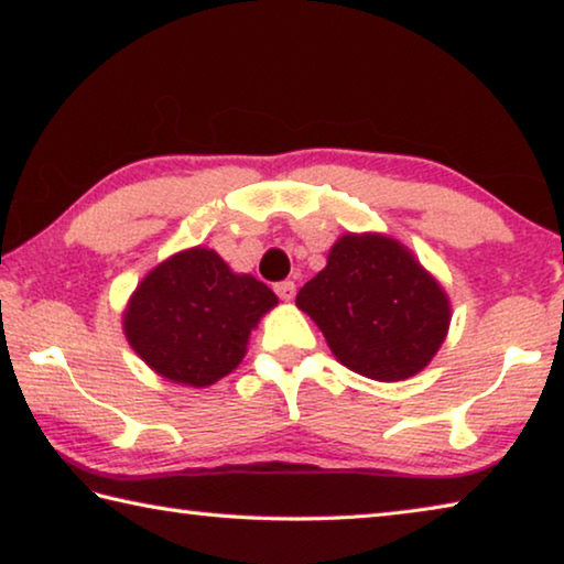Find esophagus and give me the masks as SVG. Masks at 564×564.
Segmentation results:
<instances>
[{
  "label": "esophagus",
  "mask_w": 564,
  "mask_h": 564,
  "mask_svg": "<svg viewBox=\"0 0 564 564\" xmlns=\"http://www.w3.org/2000/svg\"><path fill=\"white\" fill-rule=\"evenodd\" d=\"M275 293H279L281 301H293V296H296V285H293V281H281L275 285Z\"/></svg>",
  "instance_id": "1"
}]
</instances>
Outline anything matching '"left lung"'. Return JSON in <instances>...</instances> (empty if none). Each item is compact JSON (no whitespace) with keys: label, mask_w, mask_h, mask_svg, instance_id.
I'll return each instance as SVG.
<instances>
[{"label":"left lung","mask_w":564,"mask_h":564,"mask_svg":"<svg viewBox=\"0 0 564 564\" xmlns=\"http://www.w3.org/2000/svg\"><path fill=\"white\" fill-rule=\"evenodd\" d=\"M296 306L332 355L377 382L408 380L431 365L451 326V301L413 250L382 232H344Z\"/></svg>","instance_id":"obj_1"}]
</instances>
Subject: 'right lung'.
I'll list each match as a JSON object with an SVG mask.
<instances>
[{
  "label": "right lung",
  "instance_id": "1",
  "mask_svg": "<svg viewBox=\"0 0 564 564\" xmlns=\"http://www.w3.org/2000/svg\"><path fill=\"white\" fill-rule=\"evenodd\" d=\"M275 304L265 283L195 246L144 275L123 308V334L159 377L209 388L242 362L250 332Z\"/></svg>",
  "mask_w": 564,
  "mask_h": 564
}]
</instances>
